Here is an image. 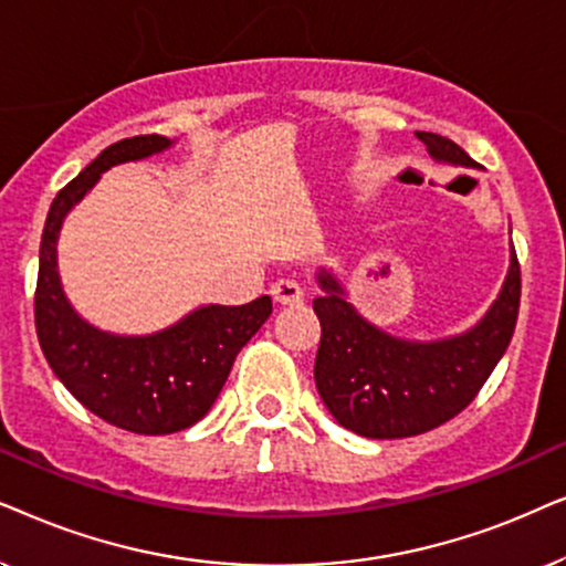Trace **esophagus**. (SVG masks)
Segmentation results:
<instances>
[{
  "instance_id": "34e87169",
  "label": "esophagus",
  "mask_w": 566,
  "mask_h": 566,
  "mask_svg": "<svg viewBox=\"0 0 566 566\" xmlns=\"http://www.w3.org/2000/svg\"><path fill=\"white\" fill-rule=\"evenodd\" d=\"M271 297H274L279 305H300L303 303L305 292L297 282H292V279H279V282L271 284Z\"/></svg>"
}]
</instances>
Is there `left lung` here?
<instances>
[{
	"mask_svg": "<svg viewBox=\"0 0 566 566\" xmlns=\"http://www.w3.org/2000/svg\"><path fill=\"white\" fill-rule=\"evenodd\" d=\"M434 163L476 168L455 142L417 132ZM321 321L315 388L338 424L373 440H398L446 424L461 413L507 352L520 307V266L510 243V269L500 295L476 326L437 342L388 334L361 318L328 269L318 271Z\"/></svg>",
	"mask_w": 566,
	"mask_h": 566,
	"instance_id": "left-lung-1",
	"label": "left lung"
}]
</instances>
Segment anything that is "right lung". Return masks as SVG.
<instances>
[{
  "label": "right lung",
  "instance_id": "obj_1",
  "mask_svg": "<svg viewBox=\"0 0 566 566\" xmlns=\"http://www.w3.org/2000/svg\"><path fill=\"white\" fill-rule=\"evenodd\" d=\"M170 147L172 139L149 134L103 149L56 193L41 238L35 331L51 370L87 411L137 434L180 432L205 417L238 352L271 315V297L261 295L248 305H201L155 334L124 336L87 323L66 300L56 261L66 214L105 170Z\"/></svg>",
  "mask_w": 566,
  "mask_h": 566
}]
</instances>
